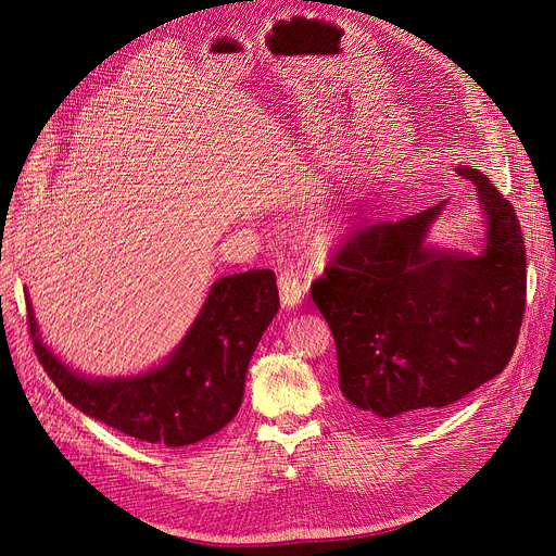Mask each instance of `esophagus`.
Wrapping results in <instances>:
<instances>
[{
  "label": "esophagus",
  "mask_w": 556,
  "mask_h": 556,
  "mask_svg": "<svg viewBox=\"0 0 556 556\" xmlns=\"http://www.w3.org/2000/svg\"><path fill=\"white\" fill-rule=\"evenodd\" d=\"M279 295H281V304L286 308H293L302 302L304 298V281L298 273L293 270H283L279 275Z\"/></svg>",
  "instance_id": "1"
}]
</instances>
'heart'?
Segmentation results:
<instances>
[{
    "mask_svg": "<svg viewBox=\"0 0 556 556\" xmlns=\"http://www.w3.org/2000/svg\"><path fill=\"white\" fill-rule=\"evenodd\" d=\"M342 231V223L340 220H329V223H323V225H317L315 227V239L323 243V245H329V243H333L336 239H338V233Z\"/></svg>",
    "mask_w": 556,
    "mask_h": 556,
    "instance_id": "heart-1",
    "label": "heart"
}]
</instances>
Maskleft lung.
I'll return each instance as SVG.
<instances>
[{
    "instance_id": "left-lung-1",
    "label": "left lung",
    "mask_w": 556,
    "mask_h": 556,
    "mask_svg": "<svg viewBox=\"0 0 556 556\" xmlns=\"http://www.w3.org/2000/svg\"><path fill=\"white\" fill-rule=\"evenodd\" d=\"M486 218L482 254L426 245L446 200L358 227L311 298L331 327L340 392L358 419L415 424L498 376L516 349L528 270L511 202L457 166Z\"/></svg>"
}]
</instances>
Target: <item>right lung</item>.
Returning <instances> with one entry per match:
<instances>
[{"label": "right lung", "mask_w": 556, "mask_h": 556, "mask_svg": "<svg viewBox=\"0 0 556 556\" xmlns=\"http://www.w3.org/2000/svg\"><path fill=\"white\" fill-rule=\"evenodd\" d=\"M277 311L273 270L223 277L160 367L126 378H87L47 349L34 306L26 304L36 356L63 396L87 417L168 448L207 440L237 417L250 358Z\"/></svg>", "instance_id": "add662e5"}]
</instances>
